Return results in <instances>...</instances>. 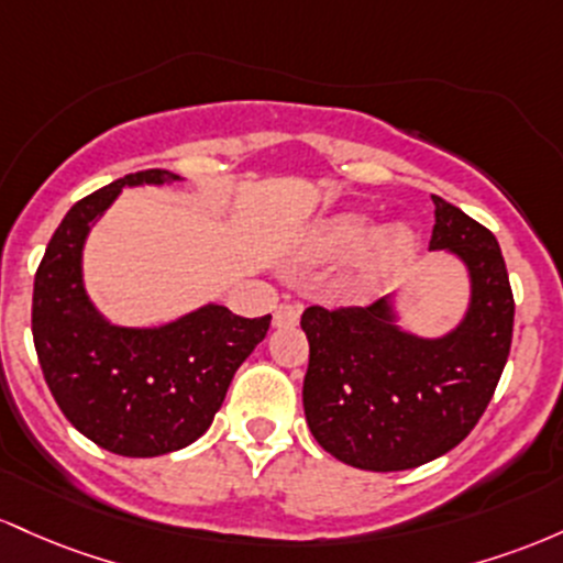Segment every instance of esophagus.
<instances>
[{
    "label": "esophagus",
    "mask_w": 563,
    "mask_h": 563,
    "mask_svg": "<svg viewBox=\"0 0 563 563\" xmlns=\"http://www.w3.org/2000/svg\"><path fill=\"white\" fill-rule=\"evenodd\" d=\"M300 321V306H289V302H282L274 313V327L282 330V327H295Z\"/></svg>",
    "instance_id": "34e87169"
}]
</instances>
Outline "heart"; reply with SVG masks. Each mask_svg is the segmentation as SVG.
Here are the masks:
<instances>
[{
  "mask_svg": "<svg viewBox=\"0 0 563 563\" xmlns=\"http://www.w3.org/2000/svg\"><path fill=\"white\" fill-rule=\"evenodd\" d=\"M418 255V233L407 223L377 229L362 212H340L319 220L302 239V257L308 263H343L356 257L351 289L356 295H375L390 287Z\"/></svg>",
  "mask_w": 563,
  "mask_h": 563,
  "instance_id": "b5f03b06",
  "label": "heart"
}]
</instances>
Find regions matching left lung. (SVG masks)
Here are the masks:
<instances>
[{"instance_id": "1", "label": "left lung", "mask_w": 563, "mask_h": 563, "mask_svg": "<svg viewBox=\"0 0 563 563\" xmlns=\"http://www.w3.org/2000/svg\"><path fill=\"white\" fill-rule=\"evenodd\" d=\"M431 252L463 265L465 311L446 332L404 327V289L369 308L311 306L302 409L321 450L362 471H409L473 431L495 394L514 338V292L492 231L433 197Z\"/></svg>"}]
</instances>
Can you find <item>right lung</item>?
Segmentation results:
<instances>
[{"mask_svg": "<svg viewBox=\"0 0 563 563\" xmlns=\"http://www.w3.org/2000/svg\"><path fill=\"white\" fill-rule=\"evenodd\" d=\"M169 169L128 175L77 201L49 239L34 279V332L44 380L81 435L122 457H159L212 426L225 390L271 327L218 302L156 327L117 324L85 284V244L124 188L180 183Z\"/></svg>", "mask_w": 563, "mask_h": 563, "instance_id": "add662e5", "label": "right lung"}]
</instances>
